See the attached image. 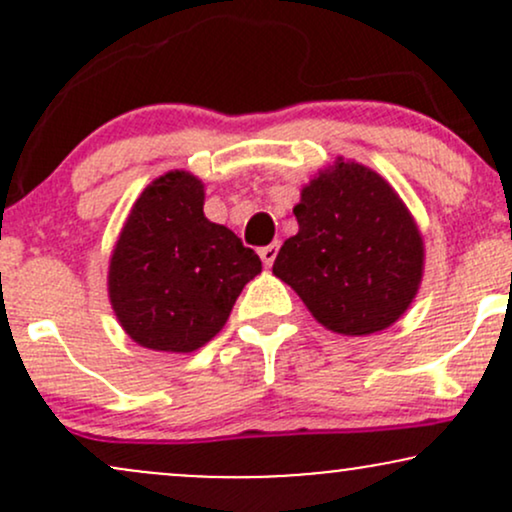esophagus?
Instances as JSON below:
<instances>
[{
    "label": "esophagus",
    "instance_id": "1",
    "mask_svg": "<svg viewBox=\"0 0 512 512\" xmlns=\"http://www.w3.org/2000/svg\"><path fill=\"white\" fill-rule=\"evenodd\" d=\"M276 255H279V243H272V245H264V248H260V257L264 262V267H272Z\"/></svg>",
    "mask_w": 512,
    "mask_h": 512
}]
</instances>
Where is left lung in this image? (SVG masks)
Wrapping results in <instances>:
<instances>
[{
    "mask_svg": "<svg viewBox=\"0 0 512 512\" xmlns=\"http://www.w3.org/2000/svg\"><path fill=\"white\" fill-rule=\"evenodd\" d=\"M298 233L272 272L327 330L363 337L407 313L424 276V238L375 170L337 158L301 190Z\"/></svg>",
    "mask_w": 512,
    "mask_h": 512,
    "instance_id": "obj_1",
    "label": "left lung"
}]
</instances>
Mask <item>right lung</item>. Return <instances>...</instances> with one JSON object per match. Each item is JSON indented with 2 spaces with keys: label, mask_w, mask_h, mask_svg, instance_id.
<instances>
[{
  "label": "right lung",
  "mask_w": 512,
  "mask_h": 512,
  "mask_svg": "<svg viewBox=\"0 0 512 512\" xmlns=\"http://www.w3.org/2000/svg\"><path fill=\"white\" fill-rule=\"evenodd\" d=\"M260 272L255 250L204 216L202 180L170 170L129 211L110 257L108 296L139 346L190 354L221 332Z\"/></svg>",
  "instance_id": "right-lung-1"
}]
</instances>
